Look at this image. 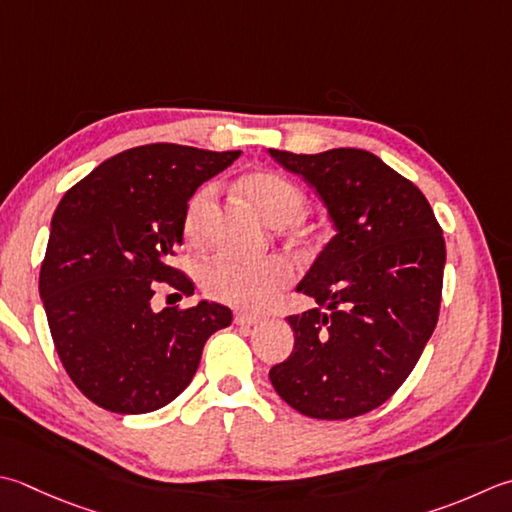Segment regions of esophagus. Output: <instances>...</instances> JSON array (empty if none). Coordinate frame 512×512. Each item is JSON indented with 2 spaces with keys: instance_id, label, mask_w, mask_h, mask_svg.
<instances>
[{
  "instance_id": "esophagus-1",
  "label": "esophagus",
  "mask_w": 512,
  "mask_h": 512,
  "mask_svg": "<svg viewBox=\"0 0 512 512\" xmlns=\"http://www.w3.org/2000/svg\"><path fill=\"white\" fill-rule=\"evenodd\" d=\"M235 324L242 326V328H253V326H257V324H262V317L246 315V313H237V315H235Z\"/></svg>"
}]
</instances>
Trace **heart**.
Listing matches in <instances>:
<instances>
[{
  "instance_id": "obj_1",
  "label": "heart",
  "mask_w": 512,
  "mask_h": 512,
  "mask_svg": "<svg viewBox=\"0 0 512 512\" xmlns=\"http://www.w3.org/2000/svg\"><path fill=\"white\" fill-rule=\"evenodd\" d=\"M239 190L253 204L259 215L268 224L286 226L302 215L306 197L290 179L270 173V170H255L239 179ZM215 186L208 184L199 188L190 197L184 219L186 237L202 239L208 208L213 204ZM293 279V266L282 257H266L257 262L237 259L228 255H217L199 268V284L208 297L224 302L228 306L257 310L266 306L279 290Z\"/></svg>"
}]
</instances>
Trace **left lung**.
I'll list each match as a JSON object with an SVG mask.
<instances>
[{
    "label": "left lung",
    "instance_id": "left-lung-1",
    "mask_svg": "<svg viewBox=\"0 0 512 512\" xmlns=\"http://www.w3.org/2000/svg\"><path fill=\"white\" fill-rule=\"evenodd\" d=\"M268 153L315 188L335 226L295 288L317 308L286 319L295 346L270 384L306 417L364 415L404 384L433 335L442 228L422 190L368 150Z\"/></svg>",
    "mask_w": 512,
    "mask_h": 512
}]
</instances>
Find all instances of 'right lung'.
I'll list each match as a JSON object with an SVG mask.
<instances>
[{"label":"right lung","mask_w":512,"mask_h":512,"mask_svg":"<svg viewBox=\"0 0 512 512\" xmlns=\"http://www.w3.org/2000/svg\"><path fill=\"white\" fill-rule=\"evenodd\" d=\"M239 150L148 144L99 164L59 202L39 273L50 335L68 377L110 413L157 410L190 384L228 306L155 313V282L193 295L168 266L182 246L188 199Z\"/></svg>","instance_id":"obj_1"}]
</instances>
